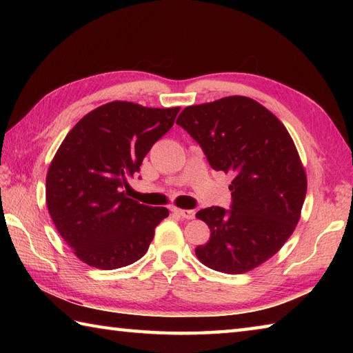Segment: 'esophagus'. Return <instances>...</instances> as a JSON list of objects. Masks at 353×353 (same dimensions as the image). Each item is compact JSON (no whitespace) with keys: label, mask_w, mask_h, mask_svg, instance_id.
Here are the masks:
<instances>
[{"label":"esophagus","mask_w":353,"mask_h":353,"mask_svg":"<svg viewBox=\"0 0 353 353\" xmlns=\"http://www.w3.org/2000/svg\"><path fill=\"white\" fill-rule=\"evenodd\" d=\"M172 212H174L179 216H182V219H185V220H192L194 219V211H191V209L172 208Z\"/></svg>","instance_id":"1"}]
</instances>
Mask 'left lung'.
<instances>
[{
    "label": "left lung",
    "mask_w": 353,
    "mask_h": 353,
    "mask_svg": "<svg viewBox=\"0 0 353 353\" xmlns=\"http://www.w3.org/2000/svg\"><path fill=\"white\" fill-rule=\"evenodd\" d=\"M176 123L215 171L234 176L230 211L212 206L196 214L211 230L209 241L197 245L199 261L228 274L264 264L294 232L306 196V172L288 130L241 95L185 108Z\"/></svg>",
    "instance_id": "1"
}]
</instances>
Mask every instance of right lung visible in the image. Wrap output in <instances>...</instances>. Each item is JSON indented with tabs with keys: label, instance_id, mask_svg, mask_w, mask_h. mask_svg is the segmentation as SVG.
<instances>
[{
	"label": "right lung",
	"instance_id": "1",
	"mask_svg": "<svg viewBox=\"0 0 353 353\" xmlns=\"http://www.w3.org/2000/svg\"><path fill=\"white\" fill-rule=\"evenodd\" d=\"M179 110L110 101L65 137L47 172V206L57 232L85 264L115 270L148 250L168 209L141 205L124 188Z\"/></svg>",
	"mask_w": 353,
	"mask_h": 353
}]
</instances>
